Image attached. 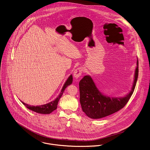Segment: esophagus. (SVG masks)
<instances>
[{"label":"esophagus","mask_w":150,"mask_h":150,"mask_svg":"<svg viewBox=\"0 0 150 150\" xmlns=\"http://www.w3.org/2000/svg\"><path fill=\"white\" fill-rule=\"evenodd\" d=\"M83 71V68H81V67H79V68H76L74 71V77L75 78H76V79L79 78L81 76Z\"/></svg>","instance_id":"34e87169"}]
</instances>
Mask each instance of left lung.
I'll return each instance as SVG.
<instances>
[{"mask_svg":"<svg viewBox=\"0 0 150 150\" xmlns=\"http://www.w3.org/2000/svg\"><path fill=\"white\" fill-rule=\"evenodd\" d=\"M139 75V61L135 71L134 80L131 91L122 98L103 95L96 86L90 76H85L79 82L80 103L82 111L92 119H99L110 115L123 108L131 97Z\"/></svg>","mask_w":150,"mask_h":150,"instance_id":"8db88e82","label":"left lung"}]
</instances>
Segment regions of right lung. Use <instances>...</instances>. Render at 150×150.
<instances>
[{"label":"right lung","mask_w":150,"mask_h":150,"mask_svg":"<svg viewBox=\"0 0 150 150\" xmlns=\"http://www.w3.org/2000/svg\"><path fill=\"white\" fill-rule=\"evenodd\" d=\"M72 83V76L71 75L65 83L64 85V86L62 87V89L61 91V93L58 96V97L54 101H51L49 103H47L45 105H39V106H33V105H30L27 104H25L21 101L23 104L29 110H30L34 112H36L37 113H40V114H49L52 112L54 110H56L57 107V104L58 102L60 100L61 97L62 96L65 89L69 85H71Z\"/></svg>","instance_id":"right-lung-1"}]
</instances>
